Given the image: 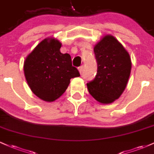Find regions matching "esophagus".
Here are the masks:
<instances>
[{
	"instance_id": "1",
	"label": "esophagus",
	"mask_w": 154,
	"mask_h": 154,
	"mask_svg": "<svg viewBox=\"0 0 154 154\" xmlns=\"http://www.w3.org/2000/svg\"><path fill=\"white\" fill-rule=\"evenodd\" d=\"M83 69H84V66H79V68H78V70H79V73H80L81 75H82V74Z\"/></svg>"
}]
</instances>
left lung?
<instances>
[{"instance_id":"left-lung-1","label":"left lung","mask_w":154,"mask_h":154,"mask_svg":"<svg viewBox=\"0 0 154 154\" xmlns=\"http://www.w3.org/2000/svg\"><path fill=\"white\" fill-rule=\"evenodd\" d=\"M98 69L95 79L87 83L95 100L111 103L122 94L131 72L129 53L112 35L104 36L94 47Z\"/></svg>"}]
</instances>
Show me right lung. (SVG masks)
Segmentation results:
<instances>
[{
  "mask_svg": "<svg viewBox=\"0 0 154 154\" xmlns=\"http://www.w3.org/2000/svg\"><path fill=\"white\" fill-rule=\"evenodd\" d=\"M61 43L45 38L27 56L24 63V76L35 95L47 102L54 101L66 91L70 79L79 77L69 54H61Z\"/></svg>",
  "mask_w": 154,
  "mask_h": 154,
  "instance_id": "obj_1",
  "label": "right lung"
}]
</instances>
